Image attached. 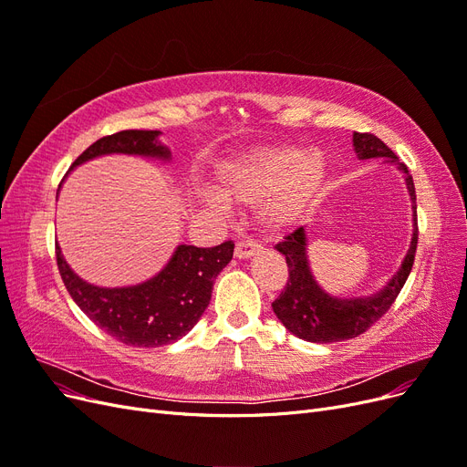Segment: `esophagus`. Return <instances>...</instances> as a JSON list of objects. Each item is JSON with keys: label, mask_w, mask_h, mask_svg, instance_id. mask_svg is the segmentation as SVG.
<instances>
[{"label": "esophagus", "mask_w": 467, "mask_h": 467, "mask_svg": "<svg viewBox=\"0 0 467 467\" xmlns=\"http://www.w3.org/2000/svg\"><path fill=\"white\" fill-rule=\"evenodd\" d=\"M259 251H261V244L259 242H253V239H244V242H239L235 245V257L237 259H249V257H253Z\"/></svg>", "instance_id": "esophagus-1"}]
</instances>
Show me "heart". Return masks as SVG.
Instances as JSON below:
<instances>
[{"mask_svg":"<svg viewBox=\"0 0 467 467\" xmlns=\"http://www.w3.org/2000/svg\"><path fill=\"white\" fill-rule=\"evenodd\" d=\"M327 177L319 151L294 146H259L216 167L214 192L228 204L257 202V218L268 230H286L314 202Z\"/></svg>","mask_w":467,"mask_h":467,"instance_id":"obj_1","label":"heart"}]
</instances>
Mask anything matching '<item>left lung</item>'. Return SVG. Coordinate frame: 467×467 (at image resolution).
Instances as JSON below:
<instances>
[{"label":"left lung","instance_id":"left-lung-1","mask_svg":"<svg viewBox=\"0 0 467 467\" xmlns=\"http://www.w3.org/2000/svg\"><path fill=\"white\" fill-rule=\"evenodd\" d=\"M352 146H355L358 160L386 158L389 163H395L405 173V182L413 202V237L400 271L391 276L388 285L379 292L368 296V298L352 300L335 298V296H329L317 285L307 261L304 228L294 230L280 244H276V251H280L286 257L288 282L285 290L273 302V312L292 335L309 343L345 341V338L358 337L366 329L372 327L391 307L395 298H398V294L401 292L415 263L419 239L417 194L413 177L409 175L407 165L401 163L398 155L370 132L352 134Z\"/></svg>","mask_w":467,"mask_h":467}]
</instances>
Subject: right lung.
Instances as JSON below:
<instances>
[{"instance_id":"1","label":"right lung","mask_w":467,"mask_h":467,"mask_svg":"<svg viewBox=\"0 0 467 467\" xmlns=\"http://www.w3.org/2000/svg\"><path fill=\"white\" fill-rule=\"evenodd\" d=\"M160 134V130H122L105 136L83 151L69 169L107 153L169 161L171 151L161 146ZM232 257L234 242L216 247L179 245L161 271L142 285L99 288L81 280L56 245L64 286L81 312L117 341L146 348L175 343L194 327L210 304L216 276Z\"/></svg>"}]
</instances>
